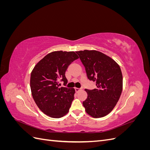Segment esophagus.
Listing matches in <instances>:
<instances>
[{"label": "esophagus", "instance_id": "34e87169", "mask_svg": "<svg viewBox=\"0 0 150 150\" xmlns=\"http://www.w3.org/2000/svg\"><path fill=\"white\" fill-rule=\"evenodd\" d=\"M74 89H75V91H76V93H78L79 91H80L81 90V89H79V88H74Z\"/></svg>", "mask_w": 150, "mask_h": 150}]
</instances>
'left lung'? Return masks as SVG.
Listing matches in <instances>:
<instances>
[{"label": "left lung", "instance_id": "obj_1", "mask_svg": "<svg viewBox=\"0 0 150 150\" xmlns=\"http://www.w3.org/2000/svg\"><path fill=\"white\" fill-rule=\"evenodd\" d=\"M84 65L88 78L97 88L85 89L88 98L83 104L93 117L108 115L115 107L122 90V75L118 64L112 58L95 50L76 51Z\"/></svg>", "mask_w": 150, "mask_h": 150}]
</instances>
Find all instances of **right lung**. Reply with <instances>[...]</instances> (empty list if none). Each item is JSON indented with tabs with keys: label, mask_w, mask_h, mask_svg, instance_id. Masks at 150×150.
<instances>
[{
	"label": "right lung",
	"mask_w": 150,
	"mask_h": 150,
	"mask_svg": "<svg viewBox=\"0 0 150 150\" xmlns=\"http://www.w3.org/2000/svg\"><path fill=\"white\" fill-rule=\"evenodd\" d=\"M79 57L74 51H54L39 61L31 72L32 96L44 114L59 118L69 112L75 89L61 87L67 83L65 72L71 62Z\"/></svg>",
	"instance_id": "right-lung-1"
}]
</instances>
